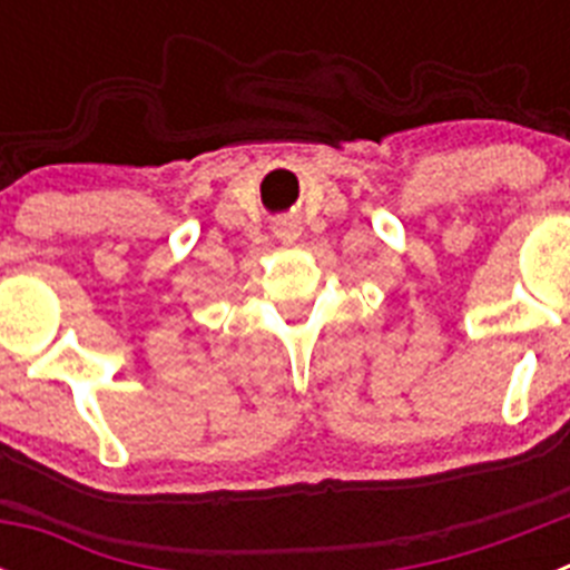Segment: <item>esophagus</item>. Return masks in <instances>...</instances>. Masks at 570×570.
Masks as SVG:
<instances>
[{
	"label": "esophagus",
	"instance_id": "1",
	"mask_svg": "<svg viewBox=\"0 0 570 570\" xmlns=\"http://www.w3.org/2000/svg\"><path fill=\"white\" fill-rule=\"evenodd\" d=\"M276 236H279V239H285V242H294L296 236H299V223H296V219H279V223H276Z\"/></svg>",
	"mask_w": 570,
	"mask_h": 570
}]
</instances>
